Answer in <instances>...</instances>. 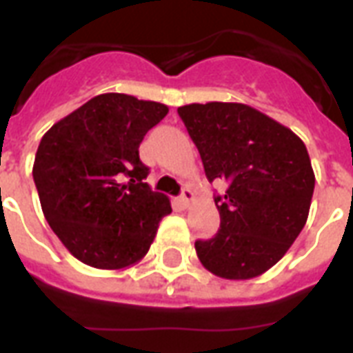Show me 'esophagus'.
<instances>
[{
	"mask_svg": "<svg viewBox=\"0 0 353 353\" xmlns=\"http://www.w3.org/2000/svg\"><path fill=\"white\" fill-rule=\"evenodd\" d=\"M192 199H194V192H192V190H190V188H183L181 196H179V203H181L183 207H188Z\"/></svg>",
	"mask_w": 353,
	"mask_h": 353,
	"instance_id": "obj_1",
	"label": "esophagus"
}]
</instances>
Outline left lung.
Segmentation results:
<instances>
[{"label":"left lung","instance_id":"left-lung-1","mask_svg":"<svg viewBox=\"0 0 353 353\" xmlns=\"http://www.w3.org/2000/svg\"><path fill=\"white\" fill-rule=\"evenodd\" d=\"M177 113L198 146L207 179L229 183L225 196L214 198L220 231L196 241L199 262L220 279L260 276L306 225L315 188L306 144L240 102L188 104Z\"/></svg>","mask_w":353,"mask_h":353}]
</instances>
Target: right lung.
<instances>
[{"instance_id":"right-lung-1","label":"right lung","mask_w":353,"mask_h":353,"mask_svg":"<svg viewBox=\"0 0 353 353\" xmlns=\"http://www.w3.org/2000/svg\"><path fill=\"white\" fill-rule=\"evenodd\" d=\"M168 106L124 93L93 97L52 124L32 166L41 210L85 265L124 269L148 252L170 199L144 183L139 144Z\"/></svg>"}]
</instances>
